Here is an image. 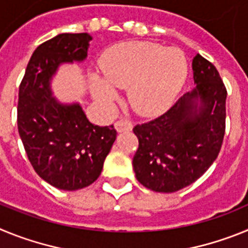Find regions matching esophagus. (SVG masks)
I'll use <instances>...</instances> for the list:
<instances>
[{
    "mask_svg": "<svg viewBox=\"0 0 248 248\" xmlns=\"http://www.w3.org/2000/svg\"><path fill=\"white\" fill-rule=\"evenodd\" d=\"M115 129H117L118 133H123V131H129L133 129V124H131L129 120L120 119L115 123Z\"/></svg>",
    "mask_w": 248,
    "mask_h": 248,
    "instance_id": "obj_1",
    "label": "esophagus"
}]
</instances>
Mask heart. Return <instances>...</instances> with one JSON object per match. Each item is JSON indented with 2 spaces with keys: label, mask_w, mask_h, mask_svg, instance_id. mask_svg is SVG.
Returning a JSON list of instances; mask_svg holds the SVG:
<instances>
[{
  "label": "heart",
  "mask_w": 248,
  "mask_h": 248,
  "mask_svg": "<svg viewBox=\"0 0 248 248\" xmlns=\"http://www.w3.org/2000/svg\"><path fill=\"white\" fill-rule=\"evenodd\" d=\"M104 80L93 77L92 92L104 104L117 98V88H128L131 107L141 115L169 108L187 76V61L177 48L150 42H130L107 50L100 61Z\"/></svg>",
  "instance_id": "b5f03b06"
}]
</instances>
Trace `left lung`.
<instances>
[{
	"mask_svg": "<svg viewBox=\"0 0 248 248\" xmlns=\"http://www.w3.org/2000/svg\"><path fill=\"white\" fill-rule=\"evenodd\" d=\"M196 87L171 108L133 129L139 148L133 159L135 176L156 192H175L212 165L221 150L226 128V87L211 62L192 59Z\"/></svg>",
	"mask_w": 248,
	"mask_h": 248,
	"instance_id": "8db88e82",
	"label": "left lung"
}]
</instances>
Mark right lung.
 <instances>
[{
    "mask_svg": "<svg viewBox=\"0 0 248 248\" xmlns=\"http://www.w3.org/2000/svg\"><path fill=\"white\" fill-rule=\"evenodd\" d=\"M91 39L62 33L39 45L19 84L17 125L28 160L43 180L67 191L97 180L117 139L113 125H94L78 103L62 104L50 92L59 65L84 61Z\"/></svg>",
    "mask_w": 248,
    "mask_h": 248,
    "instance_id": "add662e5",
    "label": "right lung"
}]
</instances>
